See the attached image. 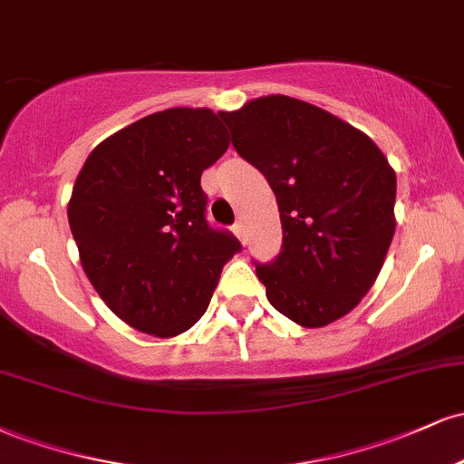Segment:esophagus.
I'll list each match as a JSON object with an SVG mask.
<instances>
[{"instance_id":"1","label":"esophagus","mask_w":464,"mask_h":464,"mask_svg":"<svg viewBox=\"0 0 464 464\" xmlns=\"http://www.w3.org/2000/svg\"><path fill=\"white\" fill-rule=\"evenodd\" d=\"M233 233H236L239 239H244V225H242V220H237L236 225H233Z\"/></svg>"}]
</instances>
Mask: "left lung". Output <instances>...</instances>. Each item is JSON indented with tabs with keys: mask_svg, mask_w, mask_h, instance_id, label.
Here are the masks:
<instances>
[{
	"mask_svg": "<svg viewBox=\"0 0 464 464\" xmlns=\"http://www.w3.org/2000/svg\"><path fill=\"white\" fill-rule=\"evenodd\" d=\"M220 117L279 205L281 253L253 262L270 305L303 327L338 321L384 264L395 233V172L371 137L303 100L268 95Z\"/></svg>",
	"mask_w": 464,
	"mask_h": 464,
	"instance_id": "obj_1",
	"label": "left lung"
}]
</instances>
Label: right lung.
Instances as JSON below:
<instances>
[{"label":"right lung","mask_w":464,"mask_h":464,"mask_svg":"<svg viewBox=\"0 0 464 464\" xmlns=\"http://www.w3.org/2000/svg\"><path fill=\"white\" fill-rule=\"evenodd\" d=\"M228 148L209 109H168L104 140L69 200L80 262L121 321L169 338L209 307L220 273L242 250L207 222L202 169Z\"/></svg>","instance_id":"1"}]
</instances>
